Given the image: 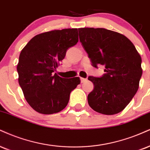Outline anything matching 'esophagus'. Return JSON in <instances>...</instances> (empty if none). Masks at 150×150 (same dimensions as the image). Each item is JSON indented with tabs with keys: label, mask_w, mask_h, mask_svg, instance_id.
<instances>
[{
	"label": "esophagus",
	"mask_w": 150,
	"mask_h": 150,
	"mask_svg": "<svg viewBox=\"0 0 150 150\" xmlns=\"http://www.w3.org/2000/svg\"><path fill=\"white\" fill-rule=\"evenodd\" d=\"M80 80H81V82L84 83V82H85L86 81H87V79H86V78H83V77H80Z\"/></svg>",
	"instance_id": "obj_1"
}]
</instances>
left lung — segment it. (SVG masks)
<instances>
[{
	"label": "left lung",
	"mask_w": 150,
	"mask_h": 150,
	"mask_svg": "<svg viewBox=\"0 0 150 150\" xmlns=\"http://www.w3.org/2000/svg\"><path fill=\"white\" fill-rule=\"evenodd\" d=\"M78 31L92 66H103L105 72L100 77H88L94 84L88 103L97 112L117 114L138 89L142 74L140 55L131 40L117 32L103 28H81Z\"/></svg>",
	"instance_id": "obj_1"
}]
</instances>
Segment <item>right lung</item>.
Instances as JSON below:
<instances>
[{"label":"right lung","instance_id":"add662e5","mask_svg":"<svg viewBox=\"0 0 150 150\" xmlns=\"http://www.w3.org/2000/svg\"><path fill=\"white\" fill-rule=\"evenodd\" d=\"M78 42L77 28L54 30L35 35L21 50L17 64L19 84L26 101L38 112L57 113L80 84L78 77L63 78L53 73L67 50Z\"/></svg>","mask_w":150,"mask_h":150}]
</instances>
